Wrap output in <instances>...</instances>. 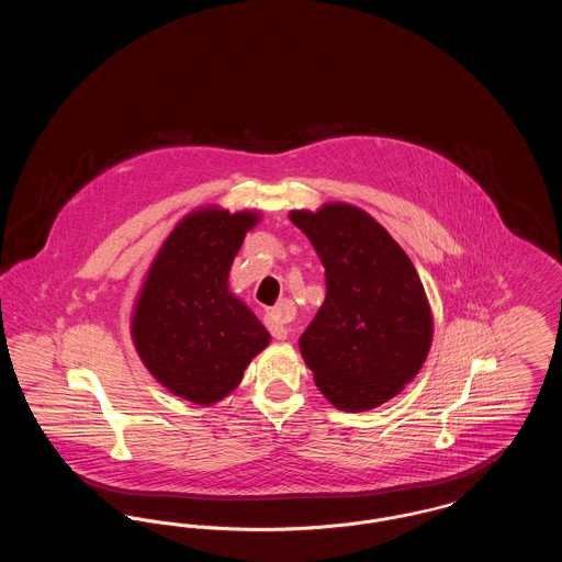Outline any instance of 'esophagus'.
I'll list each match as a JSON object with an SVG mask.
<instances>
[{"label":"esophagus","mask_w":562,"mask_h":562,"mask_svg":"<svg viewBox=\"0 0 562 562\" xmlns=\"http://www.w3.org/2000/svg\"><path fill=\"white\" fill-rule=\"evenodd\" d=\"M293 312V303H289V301L280 303L276 310L268 312L266 324H268L269 333H271L276 339H286V337H289V326H286V324H289V318H291Z\"/></svg>","instance_id":"1"}]
</instances>
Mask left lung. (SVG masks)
<instances>
[{
  "label": "left lung",
  "instance_id": "1",
  "mask_svg": "<svg viewBox=\"0 0 562 562\" xmlns=\"http://www.w3.org/2000/svg\"><path fill=\"white\" fill-rule=\"evenodd\" d=\"M289 216L314 244L326 276L324 303L299 339L318 390L349 413L394 398L419 373L434 337L417 269L358 206L330 202Z\"/></svg>",
  "mask_w": 562,
  "mask_h": 562
}]
</instances>
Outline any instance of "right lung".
<instances>
[{
    "label": "right lung",
    "instance_id": "add662e5",
    "mask_svg": "<svg viewBox=\"0 0 562 562\" xmlns=\"http://www.w3.org/2000/svg\"><path fill=\"white\" fill-rule=\"evenodd\" d=\"M259 218L216 206L189 213L143 280L131 324L134 348L175 396L204 406L223 401L269 346L268 328L227 286L234 257Z\"/></svg>",
    "mask_w": 562,
    "mask_h": 562
}]
</instances>
